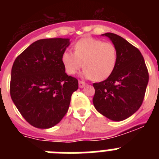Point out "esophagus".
<instances>
[{"label":"esophagus","instance_id":"obj_1","mask_svg":"<svg viewBox=\"0 0 159 159\" xmlns=\"http://www.w3.org/2000/svg\"><path fill=\"white\" fill-rule=\"evenodd\" d=\"M85 84H85L84 81H79V87H80V88H84V87L85 86Z\"/></svg>","mask_w":159,"mask_h":159}]
</instances>
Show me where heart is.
<instances>
[{
	"instance_id": "1",
	"label": "heart",
	"mask_w": 159,
	"mask_h": 159,
	"mask_svg": "<svg viewBox=\"0 0 159 159\" xmlns=\"http://www.w3.org/2000/svg\"><path fill=\"white\" fill-rule=\"evenodd\" d=\"M74 53L64 51L61 62L66 72L76 74L84 67V76L100 82L113 73L118 60L116 46L111 42H103L94 38H83L74 44Z\"/></svg>"
}]
</instances>
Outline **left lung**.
Listing matches in <instances>:
<instances>
[{"label": "left lung", "instance_id": "obj_1", "mask_svg": "<svg viewBox=\"0 0 159 159\" xmlns=\"http://www.w3.org/2000/svg\"><path fill=\"white\" fill-rule=\"evenodd\" d=\"M102 36L110 38L116 46L118 60L110 76L93 84V104L105 117L122 121L141 107L149 80L148 70L137 48L115 33L107 32Z\"/></svg>", "mask_w": 159, "mask_h": 159}]
</instances>
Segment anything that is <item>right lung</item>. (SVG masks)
Here are the masks:
<instances>
[{
  "mask_svg": "<svg viewBox=\"0 0 159 159\" xmlns=\"http://www.w3.org/2000/svg\"><path fill=\"white\" fill-rule=\"evenodd\" d=\"M69 39L36 40L18 56L11 71L10 95L24 119L32 126L48 129L67 112L77 79L67 75L61 57Z\"/></svg>",
  "mask_w": 159,
  "mask_h": 159,
  "instance_id": "obj_1",
  "label": "right lung"
}]
</instances>
